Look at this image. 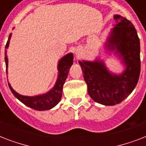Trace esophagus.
I'll list each match as a JSON object with an SVG mask.
<instances>
[{"label":"esophagus","mask_w":146,"mask_h":146,"mask_svg":"<svg viewBox=\"0 0 146 146\" xmlns=\"http://www.w3.org/2000/svg\"><path fill=\"white\" fill-rule=\"evenodd\" d=\"M76 56H79L80 54H79V52H76Z\"/></svg>","instance_id":"obj_1"}]
</instances>
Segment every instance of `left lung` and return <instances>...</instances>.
<instances>
[{
	"mask_svg": "<svg viewBox=\"0 0 146 146\" xmlns=\"http://www.w3.org/2000/svg\"><path fill=\"white\" fill-rule=\"evenodd\" d=\"M116 25L108 38L107 48L116 53L126 66L120 75L108 70L101 60L80 61L88 93L97 103L115 105L133 91L140 75V42L131 22L120 15H114Z\"/></svg>",
	"mask_w": 146,
	"mask_h": 146,
	"instance_id": "obj_1",
	"label": "left lung"
}]
</instances>
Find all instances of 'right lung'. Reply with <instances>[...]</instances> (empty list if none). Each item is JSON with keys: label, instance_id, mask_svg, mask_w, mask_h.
<instances>
[{"label": "right lung", "instance_id": "right-lung-1", "mask_svg": "<svg viewBox=\"0 0 146 146\" xmlns=\"http://www.w3.org/2000/svg\"><path fill=\"white\" fill-rule=\"evenodd\" d=\"M11 38V34L9 36L5 48L7 49L10 44V40ZM5 63H6V71L7 72L8 59L6 54L5 50ZM73 63V55L72 53L67 54L64 57L60 60L59 64L57 66V70L59 71L58 76H57V82L55 83L54 86L50 91L48 92L46 94L39 95L36 96H24L19 95L17 92L13 89L10 84L8 82V86L12 93L14 96L19 99L22 103L26 104V106L29 107L31 108L36 110V111H46L49 110L56 106L61 99L62 92H63V86L68 75L69 70L72 66Z\"/></svg>", "mask_w": 146, "mask_h": 146}]
</instances>
